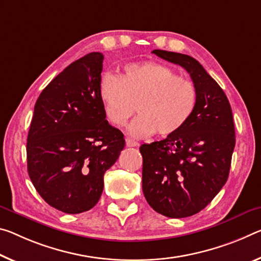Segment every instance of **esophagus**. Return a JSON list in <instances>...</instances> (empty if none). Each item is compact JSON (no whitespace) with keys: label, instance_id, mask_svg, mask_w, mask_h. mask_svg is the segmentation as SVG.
<instances>
[{"label":"esophagus","instance_id":"esophagus-1","mask_svg":"<svg viewBox=\"0 0 261 261\" xmlns=\"http://www.w3.org/2000/svg\"><path fill=\"white\" fill-rule=\"evenodd\" d=\"M139 144L136 142V140H132V139H130V138H127L126 139V146H129V147H135V146H138Z\"/></svg>","mask_w":261,"mask_h":261}]
</instances>
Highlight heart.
Segmentation results:
<instances>
[{
	"instance_id": "b5f03b06",
	"label": "heart",
	"mask_w": 261,
	"mask_h": 261,
	"mask_svg": "<svg viewBox=\"0 0 261 261\" xmlns=\"http://www.w3.org/2000/svg\"><path fill=\"white\" fill-rule=\"evenodd\" d=\"M100 98L107 118L117 127L125 125L137 105L139 115L127 131L132 137L144 138L182 129L196 108L197 89L167 66L144 61L125 65L118 76L105 74Z\"/></svg>"
}]
</instances>
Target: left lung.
<instances>
[{
  "label": "left lung",
  "mask_w": 261,
  "mask_h": 261,
  "mask_svg": "<svg viewBox=\"0 0 261 261\" xmlns=\"http://www.w3.org/2000/svg\"><path fill=\"white\" fill-rule=\"evenodd\" d=\"M189 73L197 105L187 124L167 138L143 144V193L156 213L189 217L204 209L225 185L234 148V124L225 93L196 59L153 49Z\"/></svg>",
  "instance_id": "left-lung-1"
}]
</instances>
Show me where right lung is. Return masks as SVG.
<instances>
[{"label":"right lung","mask_w":261,"mask_h":261,"mask_svg":"<svg viewBox=\"0 0 261 261\" xmlns=\"http://www.w3.org/2000/svg\"><path fill=\"white\" fill-rule=\"evenodd\" d=\"M103 58L88 53L53 79L36 102L29 130V176L43 200L66 214L97 203L105 173L125 146L100 98Z\"/></svg>","instance_id":"add662e5"}]
</instances>
